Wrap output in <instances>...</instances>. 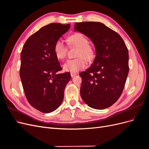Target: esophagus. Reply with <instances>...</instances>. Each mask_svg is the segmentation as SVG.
Instances as JSON below:
<instances>
[{
  "instance_id": "obj_1",
  "label": "esophagus",
  "mask_w": 149,
  "mask_h": 149,
  "mask_svg": "<svg viewBox=\"0 0 149 149\" xmlns=\"http://www.w3.org/2000/svg\"><path fill=\"white\" fill-rule=\"evenodd\" d=\"M76 75V73H71V76L72 78L73 77H74V76H75Z\"/></svg>"
}]
</instances>
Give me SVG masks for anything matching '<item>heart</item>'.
Returning a JSON list of instances; mask_svg holds the SVG:
<instances>
[{
  "instance_id": "obj_1",
  "label": "heart",
  "mask_w": 149,
  "mask_h": 149,
  "mask_svg": "<svg viewBox=\"0 0 149 149\" xmlns=\"http://www.w3.org/2000/svg\"><path fill=\"white\" fill-rule=\"evenodd\" d=\"M70 44L78 47L76 56L78 57L73 60H68L63 65V68L66 72L77 73L84 69L86 66V59L91 61L95 56L94 48L88 43V40L85 36L80 33L71 35L68 38ZM66 47L63 40L58 39L54 45L53 51L58 59H64L66 55Z\"/></svg>"
}]
</instances>
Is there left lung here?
Listing matches in <instances>:
<instances>
[{
  "mask_svg": "<svg viewBox=\"0 0 149 149\" xmlns=\"http://www.w3.org/2000/svg\"><path fill=\"white\" fill-rule=\"evenodd\" d=\"M74 31L93 43L96 57L91 66L80 73V94L88 106L96 109L111 106L118 100L129 73V52L120 36L101 22H79Z\"/></svg>",
  "mask_w": 149,
  "mask_h": 149,
  "instance_id": "1",
  "label": "left lung"
}]
</instances>
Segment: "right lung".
Returning a JSON list of instances; mask_svg holds the SVG:
<instances>
[{
    "label": "right lung",
    "mask_w": 149,
    "mask_h": 149,
    "mask_svg": "<svg viewBox=\"0 0 149 149\" xmlns=\"http://www.w3.org/2000/svg\"><path fill=\"white\" fill-rule=\"evenodd\" d=\"M70 24L44 26L27 39L20 55V76L30 104L43 113L55 111L62 103L71 79L62 70L53 51L56 40L68 31Z\"/></svg>",
    "instance_id": "obj_1"
}]
</instances>
